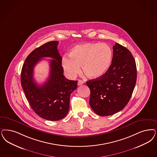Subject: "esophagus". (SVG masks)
Masks as SVG:
<instances>
[{"label":"esophagus","mask_w":157,"mask_h":157,"mask_svg":"<svg viewBox=\"0 0 157 157\" xmlns=\"http://www.w3.org/2000/svg\"><path fill=\"white\" fill-rule=\"evenodd\" d=\"M84 83V82L82 81L81 80H79L78 82V85H79V86H80V85H82V84H83Z\"/></svg>","instance_id":"obj_1"}]
</instances>
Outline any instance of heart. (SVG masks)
<instances>
[{
	"label": "heart",
	"mask_w": 157,
	"mask_h": 157,
	"mask_svg": "<svg viewBox=\"0 0 157 157\" xmlns=\"http://www.w3.org/2000/svg\"><path fill=\"white\" fill-rule=\"evenodd\" d=\"M113 50L105 43H87L72 48L70 57L64 56L62 65L66 75L74 78L80 72L89 78H98L108 70L113 59Z\"/></svg>",
	"instance_id": "obj_1"
}]
</instances>
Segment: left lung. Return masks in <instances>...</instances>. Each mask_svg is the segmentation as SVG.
<instances>
[{"mask_svg": "<svg viewBox=\"0 0 157 157\" xmlns=\"http://www.w3.org/2000/svg\"><path fill=\"white\" fill-rule=\"evenodd\" d=\"M137 69L131 52L115 43L112 64L104 75L86 82L90 90L89 103L100 116L115 114L129 101L135 87Z\"/></svg>", "mask_w": 157, "mask_h": 157, "instance_id": "left-lung-1", "label": "left lung"}]
</instances>
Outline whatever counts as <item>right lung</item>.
Wrapping results in <instances>:
<instances>
[{"instance_id":"obj_1","label":"right lung","mask_w":157,"mask_h":157,"mask_svg":"<svg viewBox=\"0 0 157 157\" xmlns=\"http://www.w3.org/2000/svg\"><path fill=\"white\" fill-rule=\"evenodd\" d=\"M58 41L44 43L28 55L22 68L21 86L33 111L43 119L59 121L67 115L70 108L71 94L77 87V81L65 78L61 65ZM43 57H51L48 81L39 86L33 79V68Z\"/></svg>"}]
</instances>
